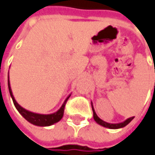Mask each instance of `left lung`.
I'll return each instance as SVG.
<instances>
[{
    "mask_svg": "<svg viewBox=\"0 0 155 155\" xmlns=\"http://www.w3.org/2000/svg\"><path fill=\"white\" fill-rule=\"evenodd\" d=\"M91 108H92V111H93V118H94V120H95L98 125H100V126L106 127V128H109V129H119V128H122V127H124V126H127V125L134 119V117L128 118V119H126L125 121L120 122V123H116V124L108 123V122H105L103 120H101V119L97 115V114H96L95 112V109L93 108L92 103H91Z\"/></svg>",
    "mask_w": 155,
    "mask_h": 155,
    "instance_id": "1",
    "label": "left lung"
}]
</instances>
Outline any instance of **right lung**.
Wrapping results in <instances>:
<instances>
[{
  "label": "right lung",
  "instance_id": "right-lung-1",
  "mask_svg": "<svg viewBox=\"0 0 155 155\" xmlns=\"http://www.w3.org/2000/svg\"><path fill=\"white\" fill-rule=\"evenodd\" d=\"M8 89H9V93L11 95V97L12 101H13V104L15 105L17 110L19 112V114L25 118L27 121H29V123L33 124L35 126H49L55 124L57 122H58L63 118L64 116V107H65V104L67 100L69 99V97H70L71 94H69L67 98L64 100V104H62L61 108L56 111L55 113L49 114H37L29 111L27 109H25L23 107H21L19 104L17 103V101L13 97L12 94V91L11 86H10V81H9V72H8Z\"/></svg>",
  "mask_w": 155,
  "mask_h": 155
}]
</instances>
